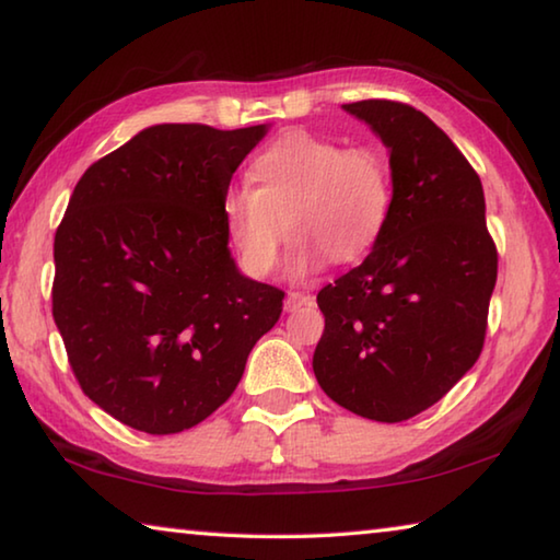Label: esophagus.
I'll return each mask as SVG.
<instances>
[{"label":"esophagus","instance_id":"esophagus-1","mask_svg":"<svg viewBox=\"0 0 560 560\" xmlns=\"http://www.w3.org/2000/svg\"><path fill=\"white\" fill-rule=\"evenodd\" d=\"M311 296H306V293H299V291H289L287 293V301H283V308L289 311V314H293V311H299L303 306H311Z\"/></svg>","mask_w":560,"mask_h":560}]
</instances>
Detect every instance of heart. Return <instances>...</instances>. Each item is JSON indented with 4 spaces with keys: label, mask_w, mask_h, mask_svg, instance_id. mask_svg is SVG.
Wrapping results in <instances>:
<instances>
[{
    "label": "heart",
    "mask_w": 560,
    "mask_h": 560,
    "mask_svg": "<svg viewBox=\"0 0 560 560\" xmlns=\"http://www.w3.org/2000/svg\"><path fill=\"white\" fill-rule=\"evenodd\" d=\"M252 187L222 197V220L252 277L273 271L287 232L289 277L303 279L330 259L353 264L381 240L393 212V175L371 148L293 130L249 165Z\"/></svg>",
    "instance_id": "heart-1"
}]
</instances>
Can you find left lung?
Instances as JSON below:
<instances>
[{
    "instance_id": "obj_1",
    "label": "left lung",
    "mask_w": 560,
    "mask_h": 560,
    "mask_svg": "<svg viewBox=\"0 0 560 560\" xmlns=\"http://www.w3.org/2000/svg\"><path fill=\"white\" fill-rule=\"evenodd\" d=\"M343 110L387 148L393 212L363 264L318 291L326 328L314 373L346 410L402 422L442 400L477 363L497 246L481 179L447 132L395 101Z\"/></svg>"
}]
</instances>
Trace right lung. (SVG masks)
I'll list each match as a JSON object with an SVG mask.
<instances>
[{"label": "right lung", "mask_w": 560, "mask_h": 560, "mask_svg": "<svg viewBox=\"0 0 560 560\" xmlns=\"http://www.w3.org/2000/svg\"><path fill=\"white\" fill-rule=\"evenodd\" d=\"M269 126L160 122L93 163L54 240V320L75 381L148 434L226 402L281 316L283 291L244 277L222 197Z\"/></svg>", "instance_id": "right-lung-1"}]
</instances>
